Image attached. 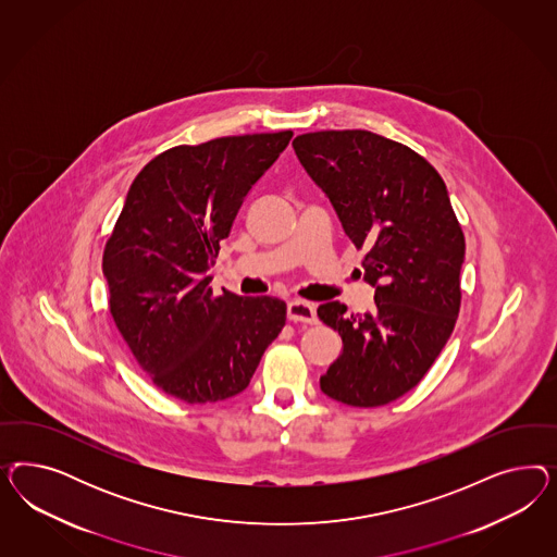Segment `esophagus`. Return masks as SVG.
Instances as JSON below:
<instances>
[{"label":"esophagus","mask_w":557,"mask_h":557,"mask_svg":"<svg viewBox=\"0 0 557 557\" xmlns=\"http://www.w3.org/2000/svg\"><path fill=\"white\" fill-rule=\"evenodd\" d=\"M287 319L292 322L312 324V322H317V308H314V304L306 302V300H292L287 304Z\"/></svg>","instance_id":"obj_1"}]
</instances>
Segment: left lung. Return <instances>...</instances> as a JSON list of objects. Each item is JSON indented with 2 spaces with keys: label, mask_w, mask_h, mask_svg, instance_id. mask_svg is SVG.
Instances as JSON below:
<instances>
[{
  "label": "left lung",
  "mask_w": 557,
  "mask_h": 557,
  "mask_svg": "<svg viewBox=\"0 0 557 557\" xmlns=\"http://www.w3.org/2000/svg\"><path fill=\"white\" fill-rule=\"evenodd\" d=\"M292 147L345 235L368 249L363 280L375 289L363 314L319 306L343 338L321 389L343 405H388L421 382L459 314L466 238L447 187L421 154L370 131L308 133Z\"/></svg>",
  "instance_id": "obj_1"
}]
</instances>
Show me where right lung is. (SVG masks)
I'll return each mask as SVG.
<instances>
[{"label": "right lung", "instance_id": "right-lung-1", "mask_svg": "<svg viewBox=\"0 0 557 557\" xmlns=\"http://www.w3.org/2000/svg\"><path fill=\"white\" fill-rule=\"evenodd\" d=\"M292 131L224 136L154 157L126 194L103 249L110 312L152 384L187 405L249 386L286 324L271 296H214L208 271L247 194Z\"/></svg>", "mask_w": 557, "mask_h": 557}]
</instances>
